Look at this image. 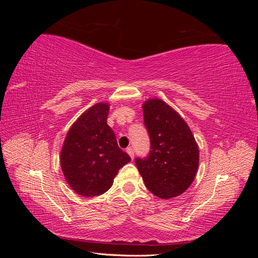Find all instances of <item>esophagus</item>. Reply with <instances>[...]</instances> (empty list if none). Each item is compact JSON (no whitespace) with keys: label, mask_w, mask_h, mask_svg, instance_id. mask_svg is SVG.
Returning <instances> with one entry per match:
<instances>
[{"label":"esophagus","mask_w":258,"mask_h":258,"mask_svg":"<svg viewBox=\"0 0 258 258\" xmlns=\"http://www.w3.org/2000/svg\"><path fill=\"white\" fill-rule=\"evenodd\" d=\"M126 152H127V153H128V155L130 156L131 159H134V157H135V152H134V148H132V147H127Z\"/></svg>","instance_id":"1"}]
</instances>
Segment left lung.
Segmentation results:
<instances>
[{
  "label": "left lung",
  "instance_id": "obj_1",
  "mask_svg": "<svg viewBox=\"0 0 258 258\" xmlns=\"http://www.w3.org/2000/svg\"><path fill=\"white\" fill-rule=\"evenodd\" d=\"M144 124L151 140L145 158L136 165L145 186L155 196L170 199L183 194L196 176L199 148L188 124L159 99L143 104Z\"/></svg>",
  "mask_w": 258,
  "mask_h": 258
}]
</instances>
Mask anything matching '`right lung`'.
<instances>
[{
	"instance_id": "add662e5",
	"label": "right lung",
	"mask_w": 258,
	"mask_h": 258,
	"mask_svg": "<svg viewBox=\"0 0 258 258\" xmlns=\"http://www.w3.org/2000/svg\"><path fill=\"white\" fill-rule=\"evenodd\" d=\"M110 105L97 103L72 124L61 148L60 163L70 187L84 197L111 188L118 170L131 158L118 147L106 119Z\"/></svg>"
}]
</instances>
